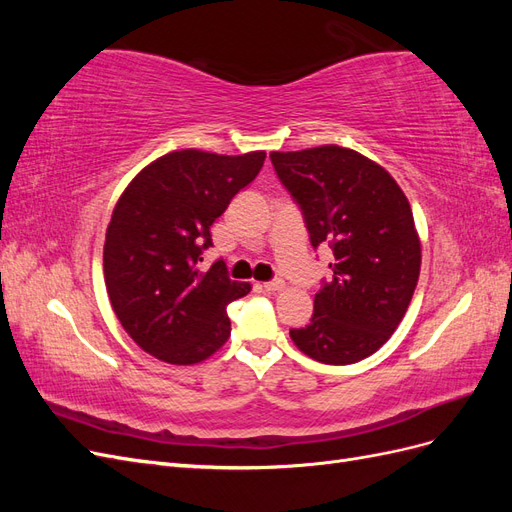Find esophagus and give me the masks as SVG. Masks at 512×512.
Returning a JSON list of instances; mask_svg holds the SVG:
<instances>
[{
  "mask_svg": "<svg viewBox=\"0 0 512 512\" xmlns=\"http://www.w3.org/2000/svg\"><path fill=\"white\" fill-rule=\"evenodd\" d=\"M262 288H265L267 292H280V290H284V288H286V284H284L282 280H273V282L262 284Z\"/></svg>",
  "mask_w": 512,
  "mask_h": 512,
  "instance_id": "34e87169",
  "label": "esophagus"
}]
</instances>
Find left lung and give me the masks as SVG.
I'll list each match as a JSON object with an SVG mask.
<instances>
[{"label":"left lung","instance_id":"left-lung-1","mask_svg":"<svg viewBox=\"0 0 512 512\" xmlns=\"http://www.w3.org/2000/svg\"><path fill=\"white\" fill-rule=\"evenodd\" d=\"M271 162L303 209L312 245H331L335 258L312 322L292 329V342L318 363H359L404 320L421 273L408 198L389 170L348 147L273 151Z\"/></svg>","mask_w":512,"mask_h":512}]
</instances>
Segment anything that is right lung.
Returning a JSON list of instances; mask_svg holds the SVG:
<instances>
[{
  "label": "right lung",
  "instance_id": "add662e5",
  "mask_svg": "<svg viewBox=\"0 0 512 512\" xmlns=\"http://www.w3.org/2000/svg\"><path fill=\"white\" fill-rule=\"evenodd\" d=\"M265 158L170 151L121 192L106 228L104 284L121 327L156 359L203 363L228 342L226 307L252 286L228 280L222 260L205 271L200 254L213 245L211 224Z\"/></svg>",
  "mask_w": 512,
  "mask_h": 512
}]
</instances>
